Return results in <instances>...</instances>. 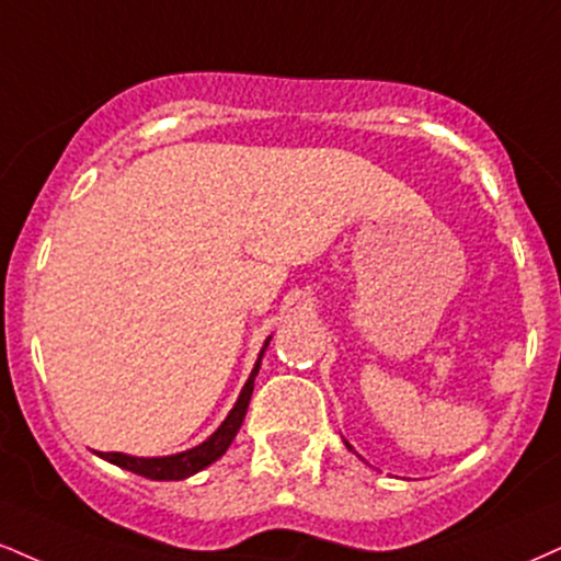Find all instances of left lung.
<instances>
[{
  "label": "left lung",
  "instance_id": "8db88e82",
  "mask_svg": "<svg viewBox=\"0 0 561 561\" xmlns=\"http://www.w3.org/2000/svg\"><path fill=\"white\" fill-rule=\"evenodd\" d=\"M347 449H353V447H350V444H347Z\"/></svg>",
  "mask_w": 561,
  "mask_h": 561
}]
</instances>
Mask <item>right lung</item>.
<instances>
[{
	"instance_id": "obj_1",
	"label": "right lung",
	"mask_w": 561,
	"mask_h": 561,
	"mask_svg": "<svg viewBox=\"0 0 561 561\" xmlns=\"http://www.w3.org/2000/svg\"><path fill=\"white\" fill-rule=\"evenodd\" d=\"M268 342H272V336L263 342L259 360H255V366L251 370V376H248L245 387H242L238 402H234V408L229 410L225 423H221V426L216 428L204 444H198V447H193V449L180 451V455H170V457H133V455H123V451H99V457H104L106 462L117 465V468L130 470V473H135V476L151 478V481H182V478H191L193 473H198V470L208 468V465L219 460V457L229 449L232 438L238 436L242 421H245L248 404H251V394H253L255 376H259L261 357H263V353H266Z\"/></svg>"
}]
</instances>
